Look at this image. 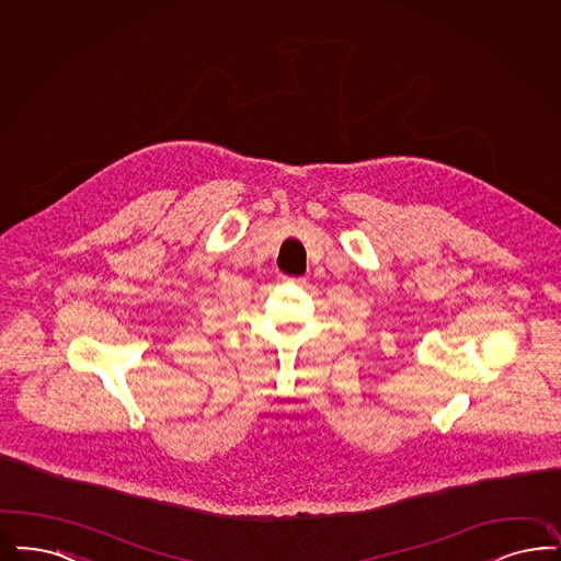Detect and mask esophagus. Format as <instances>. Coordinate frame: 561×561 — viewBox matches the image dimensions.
<instances>
[{
	"label": "esophagus",
	"instance_id": "1",
	"mask_svg": "<svg viewBox=\"0 0 561 561\" xmlns=\"http://www.w3.org/2000/svg\"><path fill=\"white\" fill-rule=\"evenodd\" d=\"M280 283H287V285H306V278H301V276H280Z\"/></svg>",
	"mask_w": 561,
	"mask_h": 561
}]
</instances>
